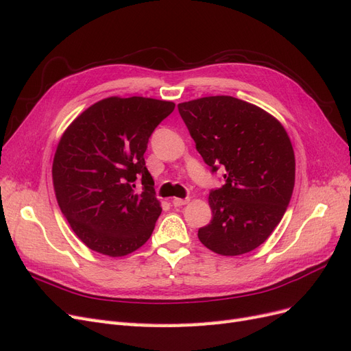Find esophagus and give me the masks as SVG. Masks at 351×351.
<instances>
[{"label":"esophagus","mask_w":351,"mask_h":351,"mask_svg":"<svg viewBox=\"0 0 351 351\" xmlns=\"http://www.w3.org/2000/svg\"><path fill=\"white\" fill-rule=\"evenodd\" d=\"M189 197H186V199H180V197H174L173 200H171V204L177 208V206H183V205H186V204H189Z\"/></svg>","instance_id":"34e87169"}]
</instances>
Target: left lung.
Here are the masks:
<instances>
[{"mask_svg":"<svg viewBox=\"0 0 351 351\" xmlns=\"http://www.w3.org/2000/svg\"><path fill=\"white\" fill-rule=\"evenodd\" d=\"M178 112L212 173H226V184L209 193L212 219L199 228V240L222 256L259 247L293 195L295 159L289 134L269 112L226 95L182 102Z\"/></svg>","mask_w":351,"mask_h":351,"instance_id":"obj_1","label":"left lung"}]
</instances>
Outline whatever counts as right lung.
<instances>
[{"label": "right lung", "instance_id": "add662e5", "mask_svg": "<svg viewBox=\"0 0 351 351\" xmlns=\"http://www.w3.org/2000/svg\"><path fill=\"white\" fill-rule=\"evenodd\" d=\"M176 104L110 97L90 105L62 133L52 162L58 206L86 246L111 258L147 241L161 214L145 152ZM141 178L142 193L135 192Z\"/></svg>", "mask_w": 351, "mask_h": 351}]
</instances>
